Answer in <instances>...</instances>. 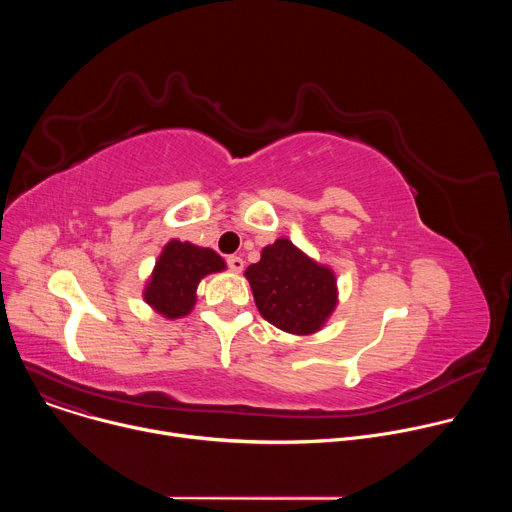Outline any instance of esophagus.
Returning a JSON list of instances; mask_svg holds the SVG:
<instances>
[{"instance_id": "1", "label": "esophagus", "mask_w": 512, "mask_h": 512, "mask_svg": "<svg viewBox=\"0 0 512 512\" xmlns=\"http://www.w3.org/2000/svg\"><path fill=\"white\" fill-rule=\"evenodd\" d=\"M227 263H229V269L235 271V273H241L245 269V261L241 257H237V255L227 257Z\"/></svg>"}]
</instances>
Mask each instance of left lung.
<instances>
[{"label": "left lung", "mask_w": 512, "mask_h": 512, "mask_svg": "<svg viewBox=\"0 0 512 512\" xmlns=\"http://www.w3.org/2000/svg\"><path fill=\"white\" fill-rule=\"evenodd\" d=\"M245 277L259 314L287 334L320 332L338 306L334 269L285 237L263 247L261 259L247 267Z\"/></svg>", "instance_id": "obj_1"}]
</instances>
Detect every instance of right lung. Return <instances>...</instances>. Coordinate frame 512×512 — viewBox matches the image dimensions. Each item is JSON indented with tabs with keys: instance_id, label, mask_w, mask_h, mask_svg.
<instances>
[{
	"instance_id": "add662e5",
	"label": "right lung",
	"mask_w": 512,
	"mask_h": 512,
	"mask_svg": "<svg viewBox=\"0 0 512 512\" xmlns=\"http://www.w3.org/2000/svg\"><path fill=\"white\" fill-rule=\"evenodd\" d=\"M227 269L225 259L208 247L172 239L164 245L145 281L143 302L166 320L188 316L196 306L198 283Z\"/></svg>"
}]
</instances>
